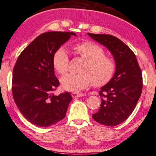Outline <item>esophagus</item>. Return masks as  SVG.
Here are the masks:
<instances>
[{
  "label": "esophagus",
  "instance_id": "34e87169",
  "mask_svg": "<svg viewBox=\"0 0 156 156\" xmlns=\"http://www.w3.org/2000/svg\"><path fill=\"white\" fill-rule=\"evenodd\" d=\"M83 96H84L83 93H80L76 92H74L71 93V96H72L73 98H77V97H82Z\"/></svg>",
  "mask_w": 156,
  "mask_h": 156
}]
</instances>
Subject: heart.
<instances>
[{
	"instance_id": "heart-1",
	"label": "heart",
	"mask_w": 156,
	"mask_h": 156,
	"mask_svg": "<svg viewBox=\"0 0 156 156\" xmlns=\"http://www.w3.org/2000/svg\"><path fill=\"white\" fill-rule=\"evenodd\" d=\"M75 52L85 63L82 74H68L60 79V83L66 90L78 92L86 88L92 82L95 87H102L111 81L116 72V63L111 57L105 55L101 46L92 41H84L75 45ZM69 59L64 48H59L52 57V65L58 74H64L69 68Z\"/></svg>"
}]
</instances>
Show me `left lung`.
I'll return each mask as SVG.
<instances>
[{
	"instance_id": "left-lung-1",
	"label": "left lung",
	"mask_w": 156,
	"mask_h": 156,
	"mask_svg": "<svg viewBox=\"0 0 156 156\" xmlns=\"http://www.w3.org/2000/svg\"><path fill=\"white\" fill-rule=\"evenodd\" d=\"M105 46L114 56L116 72L112 80L101 88V107L93 118L107 126L122 123L135 109L142 90V74L136 55L121 40L108 34L87 33Z\"/></svg>"
}]
</instances>
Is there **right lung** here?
I'll list each match as a JSON object with an SVG mask.
<instances>
[{"label": "right lung", "mask_w": 156, "mask_h": 156, "mask_svg": "<svg viewBox=\"0 0 156 156\" xmlns=\"http://www.w3.org/2000/svg\"><path fill=\"white\" fill-rule=\"evenodd\" d=\"M73 32L51 31L36 37L21 52L13 70L12 90L14 101L26 120L40 127L55 125L65 118L72 100L66 92L55 96L60 82L52 57Z\"/></svg>", "instance_id": "1"}]
</instances>
